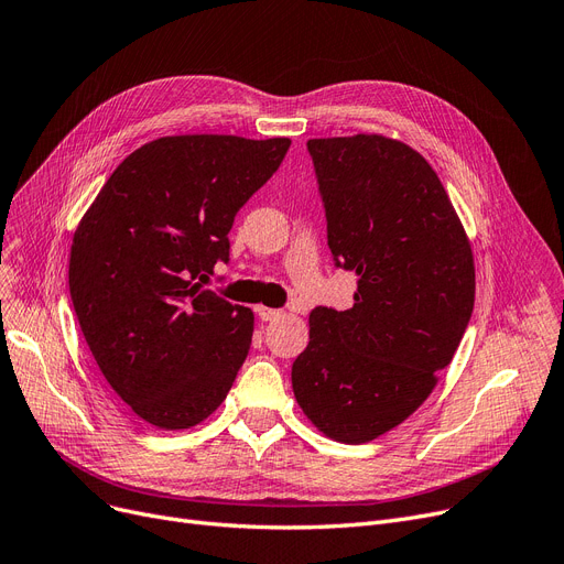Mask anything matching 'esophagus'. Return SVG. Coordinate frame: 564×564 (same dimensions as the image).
I'll return each instance as SVG.
<instances>
[{"instance_id":"34e87169","label":"esophagus","mask_w":564,"mask_h":564,"mask_svg":"<svg viewBox=\"0 0 564 564\" xmlns=\"http://www.w3.org/2000/svg\"><path fill=\"white\" fill-rule=\"evenodd\" d=\"M256 313H258L260 321H264V323L276 321V317H281V311H279V308H267V306H258Z\"/></svg>"}]
</instances>
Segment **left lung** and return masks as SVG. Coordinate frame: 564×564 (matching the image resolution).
<instances>
[{
  "mask_svg": "<svg viewBox=\"0 0 564 564\" xmlns=\"http://www.w3.org/2000/svg\"><path fill=\"white\" fill-rule=\"evenodd\" d=\"M348 311L317 306L292 391L317 431L371 443L405 422L449 366L475 306L470 239L429 161L378 133L306 142Z\"/></svg>",
  "mask_w": 564,
  "mask_h": 564,
  "instance_id": "left-lung-1",
  "label": "left lung"
}]
</instances>
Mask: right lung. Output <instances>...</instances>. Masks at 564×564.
<instances>
[{
  "instance_id": "right-lung-1",
  "label": "right lung",
  "mask_w": 564,
  "mask_h": 564,
  "mask_svg": "<svg viewBox=\"0 0 564 564\" xmlns=\"http://www.w3.org/2000/svg\"><path fill=\"white\" fill-rule=\"evenodd\" d=\"M290 138L165 135L121 161L70 243L68 290L117 397L163 431L221 405L251 348L253 311L195 279L228 262L237 212Z\"/></svg>"
}]
</instances>
